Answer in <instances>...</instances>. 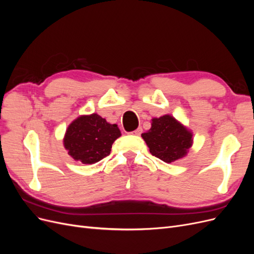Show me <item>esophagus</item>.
<instances>
[{
	"instance_id": "1",
	"label": "esophagus",
	"mask_w": 254,
	"mask_h": 254,
	"mask_svg": "<svg viewBox=\"0 0 254 254\" xmlns=\"http://www.w3.org/2000/svg\"><path fill=\"white\" fill-rule=\"evenodd\" d=\"M142 132H143V129H142V127H139V128L135 129V130H133V131H131L130 133H131V134H134V135H140Z\"/></svg>"
}]
</instances>
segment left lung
I'll use <instances>...</instances> for the list:
<instances>
[{"label": "left lung", "instance_id": "obj_1", "mask_svg": "<svg viewBox=\"0 0 254 254\" xmlns=\"http://www.w3.org/2000/svg\"><path fill=\"white\" fill-rule=\"evenodd\" d=\"M191 133L171 115L152 119L151 128L142 133L152 156L172 163L187 155L190 147Z\"/></svg>", "mask_w": 254, "mask_h": 254}]
</instances>
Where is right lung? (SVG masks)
Returning <instances> with one entry per match:
<instances>
[{
	"label": "right lung",
	"instance_id": "obj_1",
	"mask_svg": "<svg viewBox=\"0 0 254 254\" xmlns=\"http://www.w3.org/2000/svg\"><path fill=\"white\" fill-rule=\"evenodd\" d=\"M119 136L118 125H111L93 113L79 117L67 127L64 144L73 159L93 164L110 155L112 144Z\"/></svg>",
	"mask_w": 254,
	"mask_h": 254
}]
</instances>
